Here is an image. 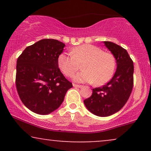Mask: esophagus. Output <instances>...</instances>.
<instances>
[{"label":"esophagus","mask_w":151,"mask_h":151,"mask_svg":"<svg viewBox=\"0 0 151 151\" xmlns=\"http://www.w3.org/2000/svg\"><path fill=\"white\" fill-rule=\"evenodd\" d=\"M73 86H74V87H77V88L82 87V85H79V84H74Z\"/></svg>","instance_id":"34e87169"}]
</instances>
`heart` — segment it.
Segmentation results:
<instances>
[{
	"mask_svg": "<svg viewBox=\"0 0 151 151\" xmlns=\"http://www.w3.org/2000/svg\"><path fill=\"white\" fill-rule=\"evenodd\" d=\"M72 55L62 53L58 58V65L67 77H72L82 65L83 71L74 76L77 82H93L102 85L113 76L116 67L115 58L111 53L104 52L100 47L89 44L74 47Z\"/></svg>",
	"mask_w": 151,
	"mask_h": 151,
	"instance_id": "heart-1",
	"label": "heart"
}]
</instances>
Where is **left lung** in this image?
Returning <instances> with one entry per match:
<instances>
[{
	"instance_id": "1",
	"label": "left lung",
	"mask_w": 151,
	"mask_h": 151,
	"mask_svg": "<svg viewBox=\"0 0 151 151\" xmlns=\"http://www.w3.org/2000/svg\"><path fill=\"white\" fill-rule=\"evenodd\" d=\"M104 43L116 59V71L106 84L93 89L91 96L84 101L90 112L101 117L116 113L126 104L132 91L134 70L132 60L124 48L109 41Z\"/></svg>"
}]
</instances>
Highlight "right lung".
<instances>
[{
    "label": "right lung",
    "instance_id": "right-lung-1",
    "mask_svg": "<svg viewBox=\"0 0 151 151\" xmlns=\"http://www.w3.org/2000/svg\"><path fill=\"white\" fill-rule=\"evenodd\" d=\"M65 46L57 40L43 39L27 47L17 60V91L24 105L34 113L53 112L72 87L58 66Z\"/></svg>",
    "mask_w": 151,
    "mask_h": 151
}]
</instances>
